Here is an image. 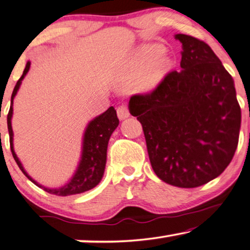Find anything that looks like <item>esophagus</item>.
Masks as SVG:
<instances>
[{
	"instance_id": "obj_1",
	"label": "esophagus",
	"mask_w": 250,
	"mask_h": 250,
	"mask_svg": "<svg viewBox=\"0 0 250 250\" xmlns=\"http://www.w3.org/2000/svg\"><path fill=\"white\" fill-rule=\"evenodd\" d=\"M117 116L119 119H125L129 117V111H128V108L125 106V104H121L117 108Z\"/></svg>"
}]
</instances>
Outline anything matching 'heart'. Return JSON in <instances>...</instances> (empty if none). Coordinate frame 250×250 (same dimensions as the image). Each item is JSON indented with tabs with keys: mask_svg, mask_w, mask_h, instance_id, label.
<instances>
[{
	"mask_svg": "<svg viewBox=\"0 0 250 250\" xmlns=\"http://www.w3.org/2000/svg\"><path fill=\"white\" fill-rule=\"evenodd\" d=\"M164 47L152 45L139 53L133 61L132 67L134 71L140 70L137 75L136 86L141 91H150L162 81L170 68V60L164 55Z\"/></svg>",
	"mask_w": 250,
	"mask_h": 250,
	"instance_id": "b5f03b06",
	"label": "heart"
}]
</instances>
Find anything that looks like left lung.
I'll return each instance as SVG.
<instances>
[{
  "mask_svg": "<svg viewBox=\"0 0 250 250\" xmlns=\"http://www.w3.org/2000/svg\"><path fill=\"white\" fill-rule=\"evenodd\" d=\"M182 42V71L151 93L131 97L128 109L142 124L152 169L169 185L194 188L221 175L239 140L241 110L233 79L208 44Z\"/></svg>",
  "mask_w": 250,
  "mask_h": 250,
  "instance_id": "1",
  "label": "left lung"
}]
</instances>
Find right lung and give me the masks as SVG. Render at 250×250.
Returning a JSON list of instances; mask_svg holds the SVG:
<instances>
[{
	"instance_id": "add662e5",
	"label": "right lung",
	"mask_w": 250,
	"mask_h": 250,
	"mask_svg": "<svg viewBox=\"0 0 250 250\" xmlns=\"http://www.w3.org/2000/svg\"><path fill=\"white\" fill-rule=\"evenodd\" d=\"M29 68H30V62H27L26 67L21 78L18 80L16 86H14L12 96H11V106L8 114V129L10 135V147L12 155L16 160L17 165L19 166L21 171L27 177L29 180H31L35 185L41 187L45 191L49 194L57 195V196H68V195L81 194L86 190L92 189L100 183L103 179L104 167H106L107 161V147L108 142L111 134L117 128L119 121L117 118L116 110L114 107H109L108 109L99 116H97L90 121L86 125L84 134L82 139V151L81 158L79 161L77 170L71 177V179L62 187L57 188H49L41 185L32 179L24 170L22 164L17 157L16 152L13 147V131L12 125H11V119L13 115V99L16 97L18 90H19L21 83H22L23 78L26 77Z\"/></svg>"
}]
</instances>
